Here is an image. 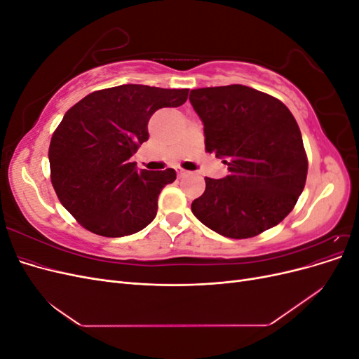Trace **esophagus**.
<instances>
[{
  "mask_svg": "<svg viewBox=\"0 0 359 359\" xmlns=\"http://www.w3.org/2000/svg\"><path fill=\"white\" fill-rule=\"evenodd\" d=\"M175 170H177V173H178V177H189L191 172H189V170H186V169H182V168H175Z\"/></svg>",
  "mask_w": 359,
  "mask_h": 359,
  "instance_id": "1",
  "label": "esophagus"
}]
</instances>
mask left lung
<instances>
[{"label": "left lung", "mask_w": 359, "mask_h": 359, "mask_svg": "<svg viewBox=\"0 0 359 359\" xmlns=\"http://www.w3.org/2000/svg\"><path fill=\"white\" fill-rule=\"evenodd\" d=\"M205 149L229 175L205 178L191 211L211 231L244 240L278 224L306 186L309 160L295 118L276 97L245 85L190 91Z\"/></svg>", "instance_id": "1"}]
</instances>
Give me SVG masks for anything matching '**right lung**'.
Wrapping results in <instances>:
<instances>
[{"label": "right lung", "mask_w": 359, "mask_h": 359, "mask_svg": "<svg viewBox=\"0 0 359 359\" xmlns=\"http://www.w3.org/2000/svg\"><path fill=\"white\" fill-rule=\"evenodd\" d=\"M187 95V88L119 85L88 94L64 115L49 145L50 181L86 231L118 238L154 220L158 194L177 173L136 170L130 157L148 140L151 115L181 106Z\"/></svg>", "instance_id": "add662e5"}]
</instances>
